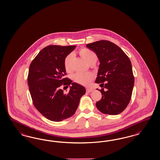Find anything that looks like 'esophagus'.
<instances>
[{
    "label": "esophagus",
    "mask_w": 160,
    "mask_h": 160,
    "mask_svg": "<svg viewBox=\"0 0 160 160\" xmlns=\"http://www.w3.org/2000/svg\"><path fill=\"white\" fill-rule=\"evenodd\" d=\"M92 88H86V92H92Z\"/></svg>",
    "instance_id": "obj_1"
}]
</instances>
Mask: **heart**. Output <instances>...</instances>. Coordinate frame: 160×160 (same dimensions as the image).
Instances as JSON below:
<instances>
[{"mask_svg":"<svg viewBox=\"0 0 160 160\" xmlns=\"http://www.w3.org/2000/svg\"><path fill=\"white\" fill-rule=\"evenodd\" d=\"M78 53L82 58L88 64H91L92 63H96L97 60V56L95 52L88 48H81ZM72 55H68L64 60V66L67 72L71 71V62H72ZM73 80L82 86L89 85L93 80V76L91 74L85 73H78L73 76Z\"/></svg>","mask_w":160,"mask_h":160,"instance_id":"b5f03b06","label":"heart"}]
</instances>
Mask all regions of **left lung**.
<instances>
[{
	"label": "left lung",
	"mask_w": 160,
	"mask_h": 160,
	"mask_svg": "<svg viewBox=\"0 0 160 160\" xmlns=\"http://www.w3.org/2000/svg\"><path fill=\"white\" fill-rule=\"evenodd\" d=\"M86 46L96 53L100 62L96 82L102 87L98 89L102 97L96 107L104 114H118L131 100L134 84L131 61L120 48L108 40H99Z\"/></svg>",
	"instance_id": "8db88e82"
}]
</instances>
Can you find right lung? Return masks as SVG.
I'll list each match as a JSON object with an SVG mask.
<instances>
[{"label":"right lung","instance_id":"1","mask_svg":"<svg viewBox=\"0 0 160 160\" xmlns=\"http://www.w3.org/2000/svg\"><path fill=\"white\" fill-rule=\"evenodd\" d=\"M76 46L50 45L43 48L29 66L28 84L35 108L49 120L61 121L72 116L85 88L66 75L64 60ZM72 85L64 93L62 88Z\"/></svg>","mask_w":160,"mask_h":160}]
</instances>
